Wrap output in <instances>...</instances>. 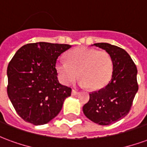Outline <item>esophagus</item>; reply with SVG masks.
<instances>
[{
    "label": "esophagus",
    "mask_w": 147,
    "mask_h": 147,
    "mask_svg": "<svg viewBox=\"0 0 147 147\" xmlns=\"http://www.w3.org/2000/svg\"><path fill=\"white\" fill-rule=\"evenodd\" d=\"M78 93H79V92L77 91H76V90H74V89L71 91V95H76Z\"/></svg>",
    "instance_id": "34e87169"
}]
</instances>
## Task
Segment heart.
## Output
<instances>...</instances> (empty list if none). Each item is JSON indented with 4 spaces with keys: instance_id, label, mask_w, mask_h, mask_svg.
I'll use <instances>...</instances> for the list:
<instances>
[{
    "instance_id": "obj_1",
    "label": "heart",
    "mask_w": 147,
    "mask_h": 147,
    "mask_svg": "<svg viewBox=\"0 0 147 147\" xmlns=\"http://www.w3.org/2000/svg\"><path fill=\"white\" fill-rule=\"evenodd\" d=\"M67 59H59L56 71L61 83L69 85L79 77L84 88L100 90L105 88L111 78L113 63L111 56L105 51L81 47L67 53Z\"/></svg>"
}]
</instances>
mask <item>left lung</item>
<instances>
[{
	"label": "left lung",
	"instance_id": "left-lung-1",
	"mask_svg": "<svg viewBox=\"0 0 147 147\" xmlns=\"http://www.w3.org/2000/svg\"><path fill=\"white\" fill-rule=\"evenodd\" d=\"M105 50L113 63L111 80L105 88L91 92L83 107L85 116L98 125H110L127 115L137 91V67L124 49L107 43L94 44Z\"/></svg>",
	"mask_w": 147,
	"mask_h": 147
}]
</instances>
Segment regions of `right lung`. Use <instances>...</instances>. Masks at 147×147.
<instances>
[{
	"label": "right lung",
	"instance_id": "1",
	"mask_svg": "<svg viewBox=\"0 0 147 147\" xmlns=\"http://www.w3.org/2000/svg\"><path fill=\"white\" fill-rule=\"evenodd\" d=\"M69 45L38 42L20 48L7 68V93L16 113L33 125L48 123L62 109L71 89L59 84L56 60Z\"/></svg>",
	"mask_w": 147,
	"mask_h": 147
}]
</instances>
